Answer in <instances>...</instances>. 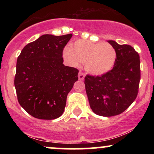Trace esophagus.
Wrapping results in <instances>:
<instances>
[{
	"mask_svg": "<svg viewBox=\"0 0 154 154\" xmlns=\"http://www.w3.org/2000/svg\"><path fill=\"white\" fill-rule=\"evenodd\" d=\"M85 74L83 73V72H79L78 77H79V80H83V79H85Z\"/></svg>",
	"mask_w": 154,
	"mask_h": 154,
	"instance_id": "obj_1",
	"label": "esophagus"
}]
</instances>
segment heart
I'll use <instances>...</instances> for the list:
<instances>
[{
	"label": "heart",
	"instance_id": "obj_1",
	"mask_svg": "<svg viewBox=\"0 0 154 154\" xmlns=\"http://www.w3.org/2000/svg\"><path fill=\"white\" fill-rule=\"evenodd\" d=\"M63 56L74 66L85 62V69L95 76L110 72L116 61V50L110 44L85 40H78L72 48H65Z\"/></svg>",
	"mask_w": 154,
	"mask_h": 154
}]
</instances>
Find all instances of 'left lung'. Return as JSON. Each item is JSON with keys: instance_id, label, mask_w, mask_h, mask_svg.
<instances>
[{"instance_id": "8db88e82", "label": "left lung", "mask_w": 154, "mask_h": 154, "mask_svg": "<svg viewBox=\"0 0 154 154\" xmlns=\"http://www.w3.org/2000/svg\"><path fill=\"white\" fill-rule=\"evenodd\" d=\"M116 52L114 68L101 76L86 75V93L95 114L112 116L122 114L133 103L140 80V62L131 45L108 40Z\"/></svg>"}]
</instances>
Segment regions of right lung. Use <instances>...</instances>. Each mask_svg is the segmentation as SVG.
<instances>
[{
  "instance_id": "obj_1",
  "label": "right lung",
  "mask_w": 154,
  "mask_h": 154,
  "mask_svg": "<svg viewBox=\"0 0 154 154\" xmlns=\"http://www.w3.org/2000/svg\"><path fill=\"white\" fill-rule=\"evenodd\" d=\"M72 37L43 35L28 43L17 59L14 86L19 104L33 117L62 115L79 70L64 66L63 50Z\"/></svg>"
}]
</instances>
